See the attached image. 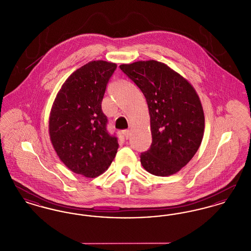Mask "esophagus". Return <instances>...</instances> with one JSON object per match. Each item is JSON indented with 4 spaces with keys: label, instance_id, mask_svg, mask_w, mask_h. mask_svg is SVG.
Masks as SVG:
<instances>
[{
    "label": "esophagus",
    "instance_id": "esophagus-1",
    "mask_svg": "<svg viewBox=\"0 0 251 251\" xmlns=\"http://www.w3.org/2000/svg\"><path fill=\"white\" fill-rule=\"evenodd\" d=\"M122 134H123L124 138H125L126 140H127V139H129V137H130V135H131V131H129V130L123 131V132H122Z\"/></svg>",
    "mask_w": 251,
    "mask_h": 251
}]
</instances>
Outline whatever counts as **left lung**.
I'll use <instances>...</instances> for the list:
<instances>
[{
    "label": "left lung",
    "instance_id": "8db88e82",
    "mask_svg": "<svg viewBox=\"0 0 251 251\" xmlns=\"http://www.w3.org/2000/svg\"><path fill=\"white\" fill-rule=\"evenodd\" d=\"M120 68L142 91L149 107L152 143L140 155L142 166L155 176L175 174L202 141L204 114L199 96L164 63L138 61Z\"/></svg>",
    "mask_w": 251,
    "mask_h": 251
}]
</instances>
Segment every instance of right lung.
<instances>
[{
  "label": "right lung",
  "mask_w": 251,
  "mask_h": 251,
  "mask_svg": "<svg viewBox=\"0 0 251 251\" xmlns=\"http://www.w3.org/2000/svg\"><path fill=\"white\" fill-rule=\"evenodd\" d=\"M117 65L92 61L62 85L50 111L49 131L60 160L72 171L96 178L107 170L119 143L107 131L101 101Z\"/></svg>",
  "instance_id": "right-lung-1"
}]
</instances>
